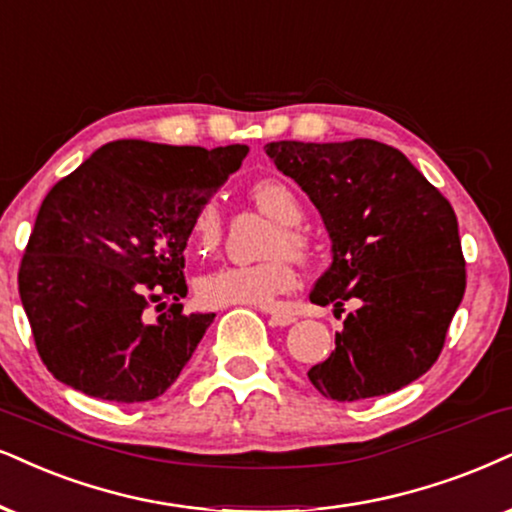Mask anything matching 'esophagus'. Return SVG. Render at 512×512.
I'll return each instance as SVG.
<instances>
[{
    "label": "esophagus",
    "instance_id": "34e87169",
    "mask_svg": "<svg viewBox=\"0 0 512 512\" xmlns=\"http://www.w3.org/2000/svg\"><path fill=\"white\" fill-rule=\"evenodd\" d=\"M269 321L274 323V326H290V323H295L297 319L293 314H286V312H271Z\"/></svg>",
    "mask_w": 512,
    "mask_h": 512
}]
</instances>
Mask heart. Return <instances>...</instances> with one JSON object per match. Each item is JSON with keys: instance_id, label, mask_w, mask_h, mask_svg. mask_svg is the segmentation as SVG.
<instances>
[{"instance_id": "heart-1", "label": "heart", "mask_w": 512, "mask_h": 512, "mask_svg": "<svg viewBox=\"0 0 512 512\" xmlns=\"http://www.w3.org/2000/svg\"><path fill=\"white\" fill-rule=\"evenodd\" d=\"M252 203L278 224L269 243V260L257 264H238L210 271L198 281V297L208 307H257L274 309L278 297L290 293L297 274L290 257L304 260L312 252V238L300 226L304 215L300 198L281 179H260L250 189ZM222 241V215L215 200H208L196 210L189 224V243L200 255L217 250Z\"/></svg>"}]
</instances>
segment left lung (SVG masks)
Returning <instances> with one entry per match:
<instances>
[{
	"instance_id": "1",
	"label": "left lung",
	"mask_w": 512,
	"mask_h": 512,
	"mask_svg": "<svg viewBox=\"0 0 512 512\" xmlns=\"http://www.w3.org/2000/svg\"><path fill=\"white\" fill-rule=\"evenodd\" d=\"M264 151L321 212L333 243L309 300L345 312L331 357L309 368L323 397L359 401L428 373L465 293V260L451 203L397 148L271 141Z\"/></svg>"
}]
</instances>
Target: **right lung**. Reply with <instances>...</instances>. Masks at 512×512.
Segmentation results:
<instances>
[{
  "instance_id": "obj_1",
  "label": "right lung",
  "mask_w": 512,
  "mask_h": 512,
  "mask_svg": "<svg viewBox=\"0 0 512 512\" xmlns=\"http://www.w3.org/2000/svg\"><path fill=\"white\" fill-rule=\"evenodd\" d=\"M248 146H101L42 200L18 293L44 366L89 397H160L215 314H184L191 217ZM171 309L162 312L164 300ZM161 314L155 320L150 309Z\"/></svg>"
}]
</instances>
